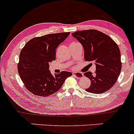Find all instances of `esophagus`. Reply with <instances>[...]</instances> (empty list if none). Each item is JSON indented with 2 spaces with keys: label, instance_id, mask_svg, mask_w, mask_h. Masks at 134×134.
Here are the masks:
<instances>
[{
  "label": "esophagus",
  "instance_id": "34e87169",
  "mask_svg": "<svg viewBox=\"0 0 134 134\" xmlns=\"http://www.w3.org/2000/svg\"><path fill=\"white\" fill-rule=\"evenodd\" d=\"M72 76H74V77H76V78H77V79H80V78H81V77H83V74H81V73H79V72L73 73Z\"/></svg>",
  "mask_w": 134,
  "mask_h": 134
}]
</instances>
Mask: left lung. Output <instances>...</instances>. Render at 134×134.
<instances>
[{"label":"left lung","mask_w":134,"mask_h":134,"mask_svg":"<svg viewBox=\"0 0 134 134\" xmlns=\"http://www.w3.org/2000/svg\"><path fill=\"white\" fill-rule=\"evenodd\" d=\"M72 36L83 45L85 61L95 62L96 71L84 74L91 81L86 91L95 94L107 92L116 83L121 72L118 46L108 35L93 29L77 31Z\"/></svg>","instance_id":"8db88e82"}]
</instances>
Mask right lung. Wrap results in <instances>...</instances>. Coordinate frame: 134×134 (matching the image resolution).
Returning a JSON list of instances; mask_svg holds the SVG:
<instances>
[{
	"mask_svg": "<svg viewBox=\"0 0 134 134\" xmlns=\"http://www.w3.org/2000/svg\"><path fill=\"white\" fill-rule=\"evenodd\" d=\"M70 32L51 34L28 41L20 54L18 70L23 85L30 93L48 97L61 88L72 73L62 71L53 76L49 64L56 59V49Z\"/></svg>",
	"mask_w": 134,
	"mask_h": 134,
	"instance_id": "obj_1",
	"label": "right lung"
}]
</instances>
